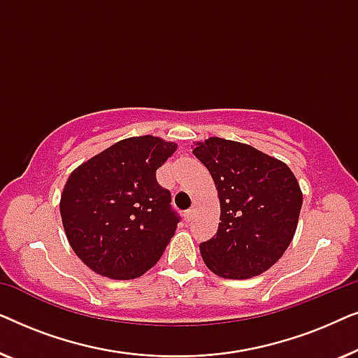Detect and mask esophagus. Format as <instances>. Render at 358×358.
<instances>
[{
    "label": "esophagus",
    "mask_w": 358,
    "mask_h": 358,
    "mask_svg": "<svg viewBox=\"0 0 358 358\" xmlns=\"http://www.w3.org/2000/svg\"><path fill=\"white\" fill-rule=\"evenodd\" d=\"M194 213H195V208H190V210H187V212L184 213V220H185V223H190L194 220Z\"/></svg>",
    "instance_id": "34e87169"
}]
</instances>
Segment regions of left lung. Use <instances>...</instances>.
<instances>
[{"label":"left lung","instance_id":"obj_1","mask_svg":"<svg viewBox=\"0 0 358 358\" xmlns=\"http://www.w3.org/2000/svg\"><path fill=\"white\" fill-rule=\"evenodd\" d=\"M192 153L212 176L222 208L217 234L200 244L205 266L223 278L261 275L296 231L303 194L295 174L251 145L218 136L195 141Z\"/></svg>","mask_w":358,"mask_h":358}]
</instances>
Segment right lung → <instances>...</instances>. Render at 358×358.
Masks as SVG:
<instances>
[{
  "label": "right lung",
  "mask_w": 358,
  "mask_h": 358,
  "mask_svg": "<svg viewBox=\"0 0 358 358\" xmlns=\"http://www.w3.org/2000/svg\"><path fill=\"white\" fill-rule=\"evenodd\" d=\"M176 150L159 136H131L70 174L60 199L62 222L71 249L91 271L130 280L163 256L179 217L156 169Z\"/></svg>",
  "instance_id": "1"
}]
</instances>
